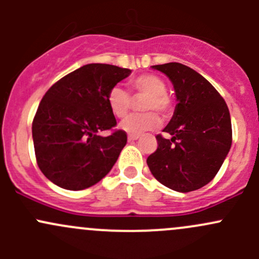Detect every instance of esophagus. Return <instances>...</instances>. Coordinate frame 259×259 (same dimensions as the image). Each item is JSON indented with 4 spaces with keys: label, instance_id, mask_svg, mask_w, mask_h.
Returning <instances> with one entry per match:
<instances>
[{
    "label": "esophagus",
    "instance_id": "1",
    "mask_svg": "<svg viewBox=\"0 0 259 259\" xmlns=\"http://www.w3.org/2000/svg\"><path fill=\"white\" fill-rule=\"evenodd\" d=\"M138 139H139V135H129V137H127V140H129V142H134V140Z\"/></svg>",
    "mask_w": 259,
    "mask_h": 259
}]
</instances>
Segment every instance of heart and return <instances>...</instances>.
Masks as SVG:
<instances>
[{"label":"heart","mask_w":259,"mask_h":259,"mask_svg":"<svg viewBox=\"0 0 259 259\" xmlns=\"http://www.w3.org/2000/svg\"><path fill=\"white\" fill-rule=\"evenodd\" d=\"M133 93L145 96L142 109L144 111H158L161 115L170 113L171 101L166 95V85L163 79L154 74H143L134 77L129 82ZM109 109L116 117H124L129 113L132 99L121 86H113L106 96ZM160 125V119L155 113L134 114L122 120L120 129L130 135H140L154 130Z\"/></svg>","instance_id":"1"}]
</instances>
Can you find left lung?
Segmentation results:
<instances>
[{
	"instance_id": "obj_1",
	"label": "left lung",
	"mask_w": 259,
	"mask_h": 259,
	"mask_svg": "<svg viewBox=\"0 0 259 259\" xmlns=\"http://www.w3.org/2000/svg\"><path fill=\"white\" fill-rule=\"evenodd\" d=\"M169 77L177 104L174 115L156 135L158 149L146 163L158 182L188 193L204 187L221 169L232 145V122L224 99L207 79L179 62L155 65Z\"/></svg>"
}]
</instances>
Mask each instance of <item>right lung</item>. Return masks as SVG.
Returning <instances> with one entry per match:
<instances>
[{"instance_id": "obj_1", "label": "right lung", "mask_w": 259, "mask_h": 259, "mask_svg": "<svg viewBox=\"0 0 259 259\" xmlns=\"http://www.w3.org/2000/svg\"><path fill=\"white\" fill-rule=\"evenodd\" d=\"M132 72L108 64H88L70 72L44 95L32 121L40 170L57 187L82 190L100 182L126 144V133L114 130L109 90Z\"/></svg>"}]
</instances>
